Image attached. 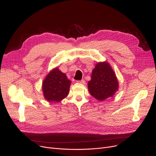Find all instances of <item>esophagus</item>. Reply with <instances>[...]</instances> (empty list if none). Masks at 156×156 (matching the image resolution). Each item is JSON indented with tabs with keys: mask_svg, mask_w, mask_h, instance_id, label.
Returning a JSON list of instances; mask_svg holds the SVG:
<instances>
[{
	"mask_svg": "<svg viewBox=\"0 0 156 156\" xmlns=\"http://www.w3.org/2000/svg\"><path fill=\"white\" fill-rule=\"evenodd\" d=\"M77 82L78 83H80L81 84H85V81L84 80H78L77 81Z\"/></svg>",
	"mask_w": 156,
	"mask_h": 156,
	"instance_id": "esophagus-1",
	"label": "esophagus"
}]
</instances>
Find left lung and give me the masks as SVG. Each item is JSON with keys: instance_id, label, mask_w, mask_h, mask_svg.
<instances>
[{"instance_id": "left-lung-1", "label": "left lung", "mask_w": 156, "mask_h": 156, "mask_svg": "<svg viewBox=\"0 0 156 156\" xmlns=\"http://www.w3.org/2000/svg\"><path fill=\"white\" fill-rule=\"evenodd\" d=\"M118 82L111 66L106 62L97 63L93 69L88 87L95 99L103 101L112 97L118 89Z\"/></svg>"}]
</instances>
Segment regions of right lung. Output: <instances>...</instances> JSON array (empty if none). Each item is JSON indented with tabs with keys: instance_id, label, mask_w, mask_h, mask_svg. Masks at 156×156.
<instances>
[{
	"instance_id": "right-lung-1",
	"label": "right lung",
	"mask_w": 156,
	"mask_h": 156,
	"mask_svg": "<svg viewBox=\"0 0 156 156\" xmlns=\"http://www.w3.org/2000/svg\"><path fill=\"white\" fill-rule=\"evenodd\" d=\"M71 81L58 68L49 73L42 83L45 99L49 102H59L68 95Z\"/></svg>"
}]
</instances>
